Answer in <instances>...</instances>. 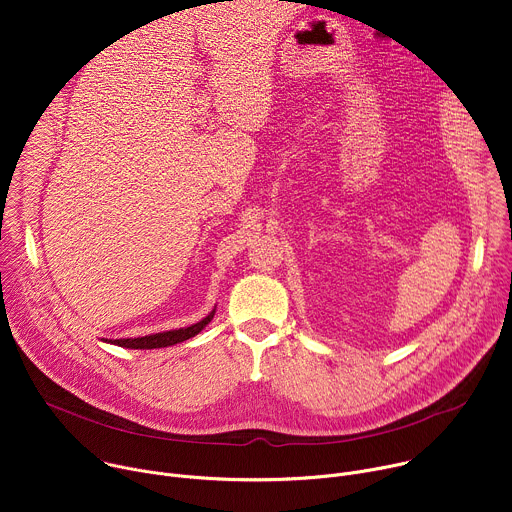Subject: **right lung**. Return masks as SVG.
Here are the masks:
<instances>
[{
	"label": "right lung",
	"instance_id": "right-lung-1",
	"mask_svg": "<svg viewBox=\"0 0 512 512\" xmlns=\"http://www.w3.org/2000/svg\"><path fill=\"white\" fill-rule=\"evenodd\" d=\"M233 2V0H231ZM214 318V310L202 318L200 322L188 326V328H178V330H168V332H158L150 336H141V338H119V340H105L123 348H133V350H152V348H164V346H174L178 342H184L192 336H196L210 320Z\"/></svg>",
	"mask_w": 512,
	"mask_h": 512
}]
</instances>
